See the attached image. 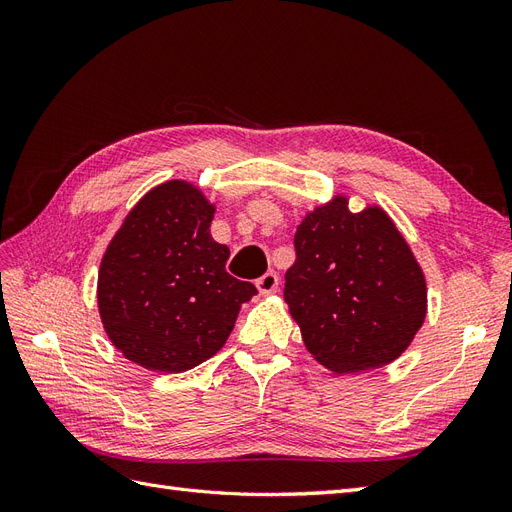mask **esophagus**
Listing matches in <instances>:
<instances>
[{
    "mask_svg": "<svg viewBox=\"0 0 512 512\" xmlns=\"http://www.w3.org/2000/svg\"><path fill=\"white\" fill-rule=\"evenodd\" d=\"M277 284H280V277H277V273H273V271H269V273H265L262 277H258V282H256L260 294H271V292H275V290H277Z\"/></svg>",
    "mask_w": 512,
    "mask_h": 512,
    "instance_id": "obj_1",
    "label": "esophagus"
}]
</instances>
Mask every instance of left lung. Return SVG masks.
<instances>
[{"mask_svg": "<svg viewBox=\"0 0 512 512\" xmlns=\"http://www.w3.org/2000/svg\"><path fill=\"white\" fill-rule=\"evenodd\" d=\"M284 299L305 348L337 374L395 361L427 314L425 275L380 207L348 211L346 196L307 213Z\"/></svg>", "mask_w": 512, "mask_h": 512, "instance_id": "8db88e82", "label": "left lung"}]
</instances>
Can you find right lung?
I'll list each match as a JSON object with an SVG mask.
<instances>
[{"label": "right lung", "instance_id": "1", "mask_svg": "<svg viewBox=\"0 0 512 512\" xmlns=\"http://www.w3.org/2000/svg\"><path fill=\"white\" fill-rule=\"evenodd\" d=\"M215 207L192 183L147 192L108 243L98 273L106 335L126 359L181 374L218 352L241 303L258 292L226 271L230 250L213 241Z\"/></svg>", "mask_w": 512, "mask_h": 512}]
</instances>
